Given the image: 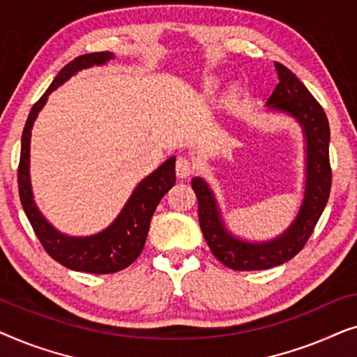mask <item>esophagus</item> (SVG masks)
Wrapping results in <instances>:
<instances>
[{"mask_svg": "<svg viewBox=\"0 0 357 357\" xmlns=\"http://www.w3.org/2000/svg\"><path fill=\"white\" fill-rule=\"evenodd\" d=\"M193 164L190 162L187 158H178L177 162H175V172H177L178 178H187L193 174Z\"/></svg>", "mask_w": 357, "mask_h": 357, "instance_id": "obj_1", "label": "esophagus"}]
</instances>
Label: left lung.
<instances>
[{"label":"left lung","instance_id":"obj_1","mask_svg":"<svg viewBox=\"0 0 357 357\" xmlns=\"http://www.w3.org/2000/svg\"><path fill=\"white\" fill-rule=\"evenodd\" d=\"M278 86L266 100V109L280 112L301 125L305 139V185L299 213L280 236L265 242H248L226 227L221 209L206 180L195 177L199 227L213 255L236 271H255L282 265L302 250L330 197V125L324 109L294 73L275 63Z\"/></svg>","mask_w":357,"mask_h":357}]
</instances>
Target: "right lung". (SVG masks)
Returning <instances> with one entry per match:
<instances>
[{"instance_id": "right-lung-1", "label": "right lung", "mask_w": 357, "mask_h": 357, "mask_svg": "<svg viewBox=\"0 0 357 357\" xmlns=\"http://www.w3.org/2000/svg\"><path fill=\"white\" fill-rule=\"evenodd\" d=\"M112 52L87 53L73 60L58 73L50 87L45 91L40 99L33 104L31 114L27 116L26 126L21 139V160L17 169L19 197L24 208V213L33 227V232L45 248V252L53 260L61 263L63 266L75 271L94 273V275H109L130 266L139 253L143 252L146 237L149 232L151 218L158 208V204L165 193L175 183V158H169L160 164L153 174L141 180L131 193L128 202L125 203L119 216L104 231L92 234L86 237L66 236L52 226L45 216L37 208L33 202L32 185H31V135L32 126L38 112L47 104L48 96L66 82L71 76L86 68L105 65L114 60Z\"/></svg>"}]
</instances>
